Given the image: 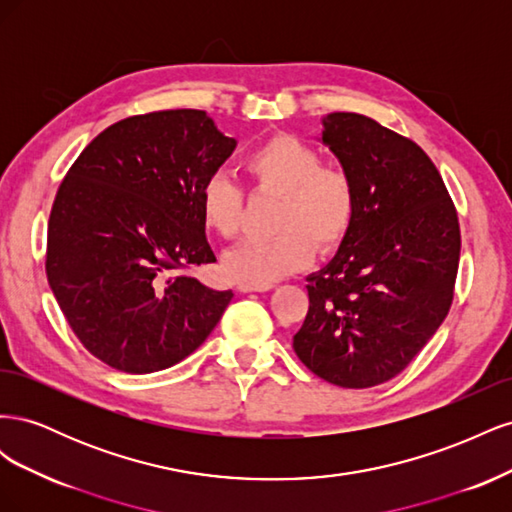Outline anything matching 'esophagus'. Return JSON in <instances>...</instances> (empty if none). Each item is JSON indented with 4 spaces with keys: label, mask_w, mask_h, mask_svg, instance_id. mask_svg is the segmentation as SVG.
Instances as JSON below:
<instances>
[{
    "label": "esophagus",
    "mask_w": 512,
    "mask_h": 512,
    "mask_svg": "<svg viewBox=\"0 0 512 512\" xmlns=\"http://www.w3.org/2000/svg\"><path fill=\"white\" fill-rule=\"evenodd\" d=\"M273 286L271 284H239L237 290L239 292H265V290H271Z\"/></svg>",
    "instance_id": "34e87169"
}]
</instances>
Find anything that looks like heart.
<instances>
[{
  "instance_id": "obj_1",
  "label": "heart",
  "mask_w": 512,
  "mask_h": 512,
  "mask_svg": "<svg viewBox=\"0 0 512 512\" xmlns=\"http://www.w3.org/2000/svg\"><path fill=\"white\" fill-rule=\"evenodd\" d=\"M243 173L252 188L280 196L273 211V237L247 239L224 258L228 280L271 284L312 262L316 247L333 252L344 243L359 211V188L342 164L297 136L280 134L247 151ZM200 220L213 235L237 237L243 218V190L224 173H211L198 192Z\"/></svg>"
}]
</instances>
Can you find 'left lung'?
<instances>
[{
	"mask_svg": "<svg viewBox=\"0 0 512 512\" xmlns=\"http://www.w3.org/2000/svg\"><path fill=\"white\" fill-rule=\"evenodd\" d=\"M322 143L354 175L359 211L331 265L307 277L292 346L322 380L369 389L401 374L451 309L457 209L427 153L376 119L329 115Z\"/></svg>",
	"mask_w": 512,
	"mask_h": 512,
	"instance_id": "obj_1",
	"label": "left lung"
}]
</instances>
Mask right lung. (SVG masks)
Returning a JSON list of instances; mask_svg holds the SVG:
<instances>
[{"mask_svg":"<svg viewBox=\"0 0 512 512\" xmlns=\"http://www.w3.org/2000/svg\"><path fill=\"white\" fill-rule=\"evenodd\" d=\"M235 145L196 108L132 115L100 132L61 181L46 280L72 333L108 367L166 369L220 322L232 292L192 275L215 262L198 192Z\"/></svg>","mask_w":512,"mask_h":512,"instance_id":"1","label":"right lung"}]
</instances>
